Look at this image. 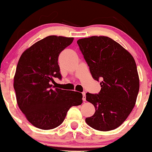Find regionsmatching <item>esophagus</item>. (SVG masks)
<instances>
[{"label": "esophagus", "mask_w": 152, "mask_h": 152, "mask_svg": "<svg viewBox=\"0 0 152 152\" xmlns=\"http://www.w3.org/2000/svg\"><path fill=\"white\" fill-rule=\"evenodd\" d=\"M83 102H85L86 101V93L85 92H83Z\"/></svg>", "instance_id": "1"}]
</instances>
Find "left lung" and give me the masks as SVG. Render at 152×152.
I'll list each match as a JSON object with an SVG mask.
<instances>
[{"label": "left lung", "mask_w": 152, "mask_h": 152, "mask_svg": "<svg viewBox=\"0 0 152 152\" xmlns=\"http://www.w3.org/2000/svg\"><path fill=\"white\" fill-rule=\"evenodd\" d=\"M77 43L94 79L101 80L99 94H86L95 113L86 118L91 128L102 132L121 126L135 106L139 78L135 60L119 43L106 36H91Z\"/></svg>", "instance_id": "8db88e82"}]
</instances>
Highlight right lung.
Segmentation results:
<instances>
[{
    "label": "right lung",
    "instance_id": "obj_1",
    "mask_svg": "<svg viewBox=\"0 0 152 152\" xmlns=\"http://www.w3.org/2000/svg\"><path fill=\"white\" fill-rule=\"evenodd\" d=\"M74 38L49 36L27 48L20 56L13 87L19 109L33 126L43 130L56 128L73 106L81 105L82 94L53 88V78H61L58 56Z\"/></svg>",
    "mask_w": 152,
    "mask_h": 152
}]
</instances>
